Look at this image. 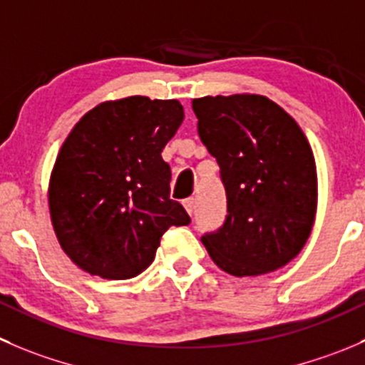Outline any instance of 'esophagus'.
I'll return each mask as SVG.
<instances>
[{"label":"esophagus","instance_id":"34e87169","mask_svg":"<svg viewBox=\"0 0 365 365\" xmlns=\"http://www.w3.org/2000/svg\"><path fill=\"white\" fill-rule=\"evenodd\" d=\"M183 207H185L187 214L192 215L194 214V208H196V200H194V197H189V200L183 201Z\"/></svg>","mask_w":365,"mask_h":365}]
</instances>
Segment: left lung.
Instances as JSON below:
<instances>
[{"label": "left lung", "mask_w": 365, "mask_h": 365, "mask_svg": "<svg viewBox=\"0 0 365 365\" xmlns=\"http://www.w3.org/2000/svg\"><path fill=\"white\" fill-rule=\"evenodd\" d=\"M192 110L228 200L225 225L201 242L233 277L284 267L305 246L317 210L316 160L305 133L260 94L196 98Z\"/></svg>", "instance_id": "left-lung-1"}]
</instances>
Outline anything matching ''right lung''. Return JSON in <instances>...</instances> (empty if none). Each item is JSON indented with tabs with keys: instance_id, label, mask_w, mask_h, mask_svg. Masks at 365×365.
I'll use <instances>...</instances> for the list:
<instances>
[{
	"instance_id": "1",
	"label": "right lung",
	"mask_w": 365,
	"mask_h": 365,
	"mask_svg": "<svg viewBox=\"0 0 365 365\" xmlns=\"http://www.w3.org/2000/svg\"><path fill=\"white\" fill-rule=\"evenodd\" d=\"M182 121L178 100L128 96L96 105L63 140L49 176V215L63 253L85 272L137 277L165 230L190 222L169 197L162 158Z\"/></svg>"
}]
</instances>
